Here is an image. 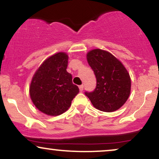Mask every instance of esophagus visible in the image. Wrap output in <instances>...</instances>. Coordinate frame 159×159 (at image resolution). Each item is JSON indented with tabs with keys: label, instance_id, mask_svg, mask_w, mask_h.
<instances>
[{
	"label": "esophagus",
	"instance_id": "esophagus-1",
	"mask_svg": "<svg viewBox=\"0 0 159 159\" xmlns=\"http://www.w3.org/2000/svg\"><path fill=\"white\" fill-rule=\"evenodd\" d=\"M79 90H80V91H81V92H82V91H83V90H84V85H80L79 86Z\"/></svg>",
	"mask_w": 159,
	"mask_h": 159
}]
</instances>
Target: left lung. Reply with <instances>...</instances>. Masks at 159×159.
I'll return each mask as SVG.
<instances>
[{"label":"left lung","mask_w":159,"mask_h":159,"mask_svg":"<svg viewBox=\"0 0 159 159\" xmlns=\"http://www.w3.org/2000/svg\"><path fill=\"white\" fill-rule=\"evenodd\" d=\"M87 60L96 75V87L93 92H85V95L98 110H118L131 92V78L127 69L113 54L102 49L90 51Z\"/></svg>","instance_id":"1"}]
</instances>
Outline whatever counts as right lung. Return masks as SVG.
Wrapping results in <instances>:
<instances>
[{
	"mask_svg": "<svg viewBox=\"0 0 159 159\" xmlns=\"http://www.w3.org/2000/svg\"><path fill=\"white\" fill-rule=\"evenodd\" d=\"M69 57L65 52L53 54L42 63L33 76L30 96L38 110L49 116L66 111L79 93L66 71Z\"/></svg>",
	"mask_w": 159,
	"mask_h": 159,
	"instance_id": "obj_1",
	"label": "right lung"
}]
</instances>
